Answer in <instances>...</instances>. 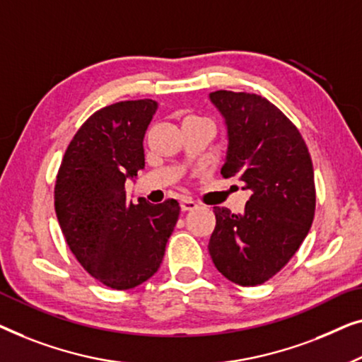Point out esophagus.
Instances as JSON below:
<instances>
[{"label": "esophagus", "mask_w": 362, "mask_h": 362, "mask_svg": "<svg viewBox=\"0 0 362 362\" xmlns=\"http://www.w3.org/2000/svg\"><path fill=\"white\" fill-rule=\"evenodd\" d=\"M180 206H182V211H192L195 210V208H198V203L193 202L192 198H183Z\"/></svg>", "instance_id": "34e87169"}]
</instances>
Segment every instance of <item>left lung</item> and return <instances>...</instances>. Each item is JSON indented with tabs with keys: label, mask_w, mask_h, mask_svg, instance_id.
<instances>
[{
	"label": "left lung",
	"mask_w": 362,
	"mask_h": 362,
	"mask_svg": "<svg viewBox=\"0 0 362 362\" xmlns=\"http://www.w3.org/2000/svg\"><path fill=\"white\" fill-rule=\"evenodd\" d=\"M228 124L225 179L252 192L244 213L215 206L208 251L213 264L244 287L261 285L287 264L313 223L317 190L308 147L292 121L256 93H210Z\"/></svg>",
	"instance_id": "1"
}]
</instances>
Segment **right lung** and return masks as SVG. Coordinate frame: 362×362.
<instances>
[{
  "label": "right lung",
  "instance_id": "obj_1",
  "mask_svg": "<svg viewBox=\"0 0 362 362\" xmlns=\"http://www.w3.org/2000/svg\"><path fill=\"white\" fill-rule=\"evenodd\" d=\"M156 108L144 98L95 111L75 132L55 179V213L70 251L115 290L154 276L180 215L174 198L159 205L126 198V179L144 169L142 139Z\"/></svg>",
  "mask_w": 362,
  "mask_h": 362
}]
</instances>
